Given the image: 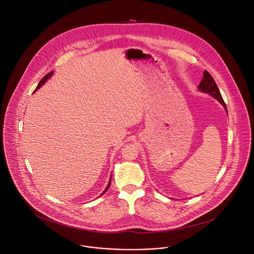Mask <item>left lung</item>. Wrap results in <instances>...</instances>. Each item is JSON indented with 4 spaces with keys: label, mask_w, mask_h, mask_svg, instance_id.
Wrapping results in <instances>:
<instances>
[{
    "label": "left lung",
    "mask_w": 254,
    "mask_h": 254,
    "mask_svg": "<svg viewBox=\"0 0 254 254\" xmlns=\"http://www.w3.org/2000/svg\"><path fill=\"white\" fill-rule=\"evenodd\" d=\"M199 90H201L202 92L209 93L211 96H213L215 99H217L227 110V106H226V104L223 100V97L220 93V90H219L214 78L212 77V75L207 70L204 71V77H203V79H202V81L199 85Z\"/></svg>",
    "instance_id": "1"
}]
</instances>
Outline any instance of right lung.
<instances>
[{
	"label": "right lung",
	"instance_id": "add662e5",
	"mask_svg": "<svg viewBox=\"0 0 254 254\" xmlns=\"http://www.w3.org/2000/svg\"><path fill=\"white\" fill-rule=\"evenodd\" d=\"M52 74H53V71H51V72L47 73V74H46V75H45V76H44V77H43V78L40 80V82L38 83V85H37V87H36V89H35L34 91H36L37 89H39V88H40V87H41V86H42V85H43V84H44V83L47 81V79H48V78H49V77H50ZM110 186H111V179H110V181H109V184H108V186H107L106 190H105V191L102 193V195H104V194L106 193V191H107V190L110 188ZM102 195H101V196H102Z\"/></svg>",
	"mask_w": 254,
	"mask_h": 254
}]
</instances>
